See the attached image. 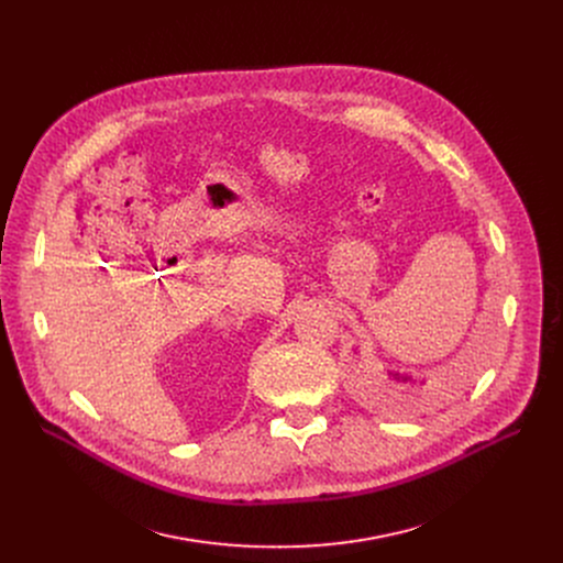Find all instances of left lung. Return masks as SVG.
<instances>
[{"instance_id":"obj_1","label":"left lung","mask_w":563,"mask_h":563,"mask_svg":"<svg viewBox=\"0 0 563 563\" xmlns=\"http://www.w3.org/2000/svg\"><path fill=\"white\" fill-rule=\"evenodd\" d=\"M390 377H395L397 382H401V384H408V382H413L411 377H408V375H397V373H388Z\"/></svg>"}]
</instances>
